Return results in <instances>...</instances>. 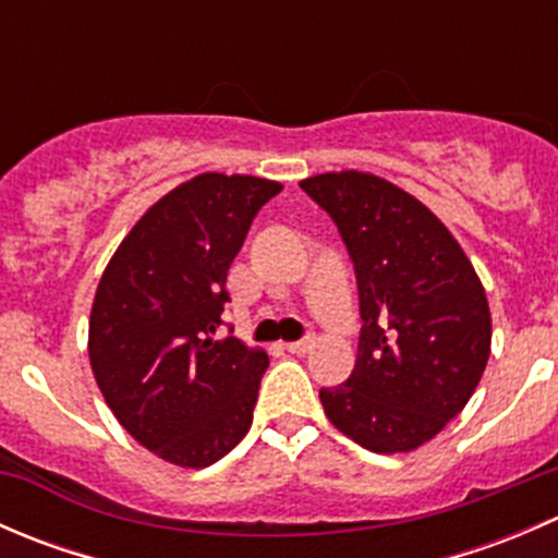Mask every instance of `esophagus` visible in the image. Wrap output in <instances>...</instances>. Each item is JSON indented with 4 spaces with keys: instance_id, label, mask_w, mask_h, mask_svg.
I'll return each instance as SVG.
<instances>
[{
    "instance_id": "1",
    "label": "esophagus",
    "mask_w": 558,
    "mask_h": 558,
    "mask_svg": "<svg viewBox=\"0 0 558 558\" xmlns=\"http://www.w3.org/2000/svg\"><path fill=\"white\" fill-rule=\"evenodd\" d=\"M313 345H315V337H305V340L286 342V351H289V353H296V356H300V353H307V351H311Z\"/></svg>"
}]
</instances>
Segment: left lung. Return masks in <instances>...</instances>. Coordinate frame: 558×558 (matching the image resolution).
Here are the masks:
<instances>
[{
  "mask_svg": "<svg viewBox=\"0 0 558 558\" xmlns=\"http://www.w3.org/2000/svg\"><path fill=\"white\" fill-rule=\"evenodd\" d=\"M300 185L337 223L364 320L351 378L320 388L326 418L373 453L413 451L481 384L492 353L481 278L446 223L378 174L326 172Z\"/></svg>",
  "mask_w": 558,
  "mask_h": 558,
  "instance_id": "8db88e82",
  "label": "left lung"
}]
</instances>
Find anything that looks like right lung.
Here are the masks:
<instances>
[{"instance_id":"add662e5","label":"right lung","mask_w":558,"mask_h":558,"mask_svg":"<svg viewBox=\"0 0 558 558\" xmlns=\"http://www.w3.org/2000/svg\"><path fill=\"white\" fill-rule=\"evenodd\" d=\"M283 185L205 172L161 196L112 253L88 320L94 378L118 424L178 466L216 464L247 435L267 353L216 340L227 272Z\"/></svg>"}]
</instances>
